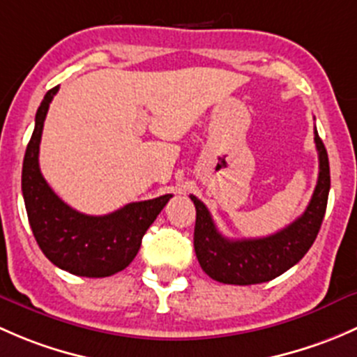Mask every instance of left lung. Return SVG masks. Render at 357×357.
I'll return each instance as SVG.
<instances>
[{"label":"left lung","instance_id":"8db88e82","mask_svg":"<svg viewBox=\"0 0 357 357\" xmlns=\"http://www.w3.org/2000/svg\"><path fill=\"white\" fill-rule=\"evenodd\" d=\"M314 142L318 149L319 174L313 197L306 211L280 232L242 241L223 237L216 230L208 208L196 196H190L196 206L194 249L201 268L213 280L232 285L270 282L299 263L310 251L321 227L330 190L328 154L316 128Z\"/></svg>","mask_w":357,"mask_h":357}]
</instances>
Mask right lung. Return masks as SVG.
<instances>
[{"label":"right lung","instance_id":"right-lung-1","mask_svg":"<svg viewBox=\"0 0 357 357\" xmlns=\"http://www.w3.org/2000/svg\"><path fill=\"white\" fill-rule=\"evenodd\" d=\"M60 86L47 91L38 113L22 167V194L32 234L47 259L68 273L102 278L125 270L141 248L146 230L172 194L130 203L109 215L75 211L53 192L39 168V144L51 99Z\"/></svg>","mask_w":357,"mask_h":357}]
</instances>
